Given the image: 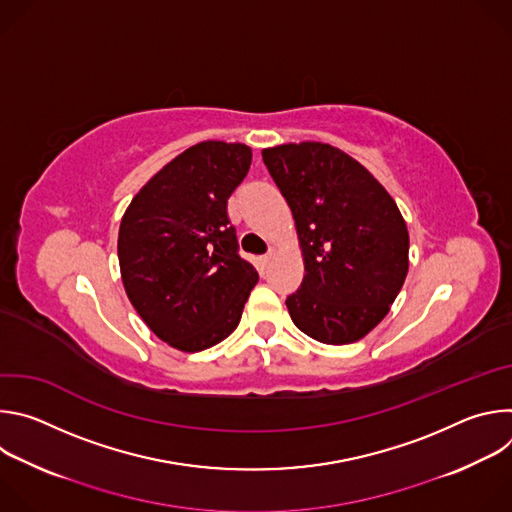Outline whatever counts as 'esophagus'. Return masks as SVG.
<instances>
[{
    "mask_svg": "<svg viewBox=\"0 0 512 512\" xmlns=\"http://www.w3.org/2000/svg\"><path fill=\"white\" fill-rule=\"evenodd\" d=\"M273 255H275V249H269V251L263 255V261H265V263H269V261L273 259Z\"/></svg>",
    "mask_w": 512,
    "mask_h": 512,
    "instance_id": "esophagus-1",
    "label": "esophagus"
}]
</instances>
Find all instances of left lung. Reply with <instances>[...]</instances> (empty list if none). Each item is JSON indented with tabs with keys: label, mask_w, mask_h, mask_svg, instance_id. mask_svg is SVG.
Masks as SVG:
<instances>
[{
	"label": "left lung",
	"mask_w": 512,
	"mask_h": 512,
	"mask_svg": "<svg viewBox=\"0 0 512 512\" xmlns=\"http://www.w3.org/2000/svg\"><path fill=\"white\" fill-rule=\"evenodd\" d=\"M294 214L304 281L285 306L324 344L367 336L387 314L409 269V233L391 194L330 143H283L261 152Z\"/></svg>",
	"instance_id": "obj_1"
}]
</instances>
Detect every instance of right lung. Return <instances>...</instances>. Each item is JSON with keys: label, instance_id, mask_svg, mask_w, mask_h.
<instances>
[{"label": "right lung", "instance_id": "add662e5", "mask_svg": "<svg viewBox=\"0 0 512 512\" xmlns=\"http://www.w3.org/2000/svg\"><path fill=\"white\" fill-rule=\"evenodd\" d=\"M251 156L245 143L200 141L145 184L121 218L125 294L150 330L182 352L233 334L259 279L239 257L227 214Z\"/></svg>", "mask_w": 512, "mask_h": 512}]
</instances>
